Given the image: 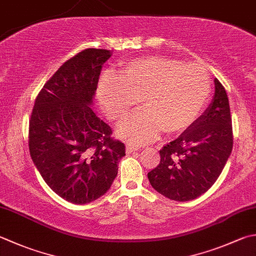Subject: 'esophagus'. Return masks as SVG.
Masks as SVG:
<instances>
[{
  "label": "esophagus",
  "instance_id": "obj_1",
  "mask_svg": "<svg viewBox=\"0 0 256 256\" xmlns=\"http://www.w3.org/2000/svg\"><path fill=\"white\" fill-rule=\"evenodd\" d=\"M138 148L136 146H133V145H126V148H125V151H126L128 154L132 153V152H136L138 151Z\"/></svg>",
  "mask_w": 256,
  "mask_h": 256
}]
</instances>
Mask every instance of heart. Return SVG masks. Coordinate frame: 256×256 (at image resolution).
Wrapping results in <instances>:
<instances>
[{"mask_svg": "<svg viewBox=\"0 0 256 256\" xmlns=\"http://www.w3.org/2000/svg\"><path fill=\"white\" fill-rule=\"evenodd\" d=\"M211 93L208 73L198 64L166 56L138 58L118 76L106 74L98 84L100 102L113 121L124 118L143 98L144 111L120 124L118 133L145 144L165 133H181L198 118Z\"/></svg>", "mask_w": 256, "mask_h": 256, "instance_id": "b5f03b06", "label": "heart"}]
</instances>
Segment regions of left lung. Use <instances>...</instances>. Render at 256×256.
I'll use <instances>...</instances> for the list:
<instances>
[{
	"label": "left lung",
	"instance_id": "8db88e82",
	"mask_svg": "<svg viewBox=\"0 0 256 256\" xmlns=\"http://www.w3.org/2000/svg\"><path fill=\"white\" fill-rule=\"evenodd\" d=\"M212 103L188 128L160 151L161 161L148 173L154 190L174 201H191L216 181L233 148L226 91L218 78Z\"/></svg>",
	"mask_w": 256,
	"mask_h": 256
}]
</instances>
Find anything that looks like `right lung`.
<instances>
[{
	"label": "right lung",
	"mask_w": 256,
	"mask_h": 256,
	"mask_svg": "<svg viewBox=\"0 0 256 256\" xmlns=\"http://www.w3.org/2000/svg\"><path fill=\"white\" fill-rule=\"evenodd\" d=\"M111 55L86 48L68 60L44 84L30 120L33 163L52 191L73 204L106 193L125 155L124 143L112 138V128L91 108Z\"/></svg>",
	"instance_id": "right-lung-1"
}]
</instances>
